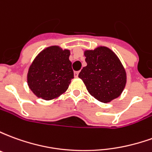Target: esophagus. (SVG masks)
<instances>
[{
  "instance_id": "1",
  "label": "esophagus",
  "mask_w": 152,
  "mask_h": 152,
  "mask_svg": "<svg viewBox=\"0 0 152 152\" xmlns=\"http://www.w3.org/2000/svg\"><path fill=\"white\" fill-rule=\"evenodd\" d=\"M78 75H79V72H74V76L75 77H78Z\"/></svg>"
}]
</instances>
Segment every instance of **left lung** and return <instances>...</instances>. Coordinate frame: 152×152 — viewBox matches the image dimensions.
I'll return each instance as SVG.
<instances>
[{
	"label": "left lung",
	"mask_w": 152,
	"mask_h": 152,
	"mask_svg": "<svg viewBox=\"0 0 152 152\" xmlns=\"http://www.w3.org/2000/svg\"><path fill=\"white\" fill-rule=\"evenodd\" d=\"M87 66L79 73L90 95L107 103L121 95L126 86L127 75L118 56L106 46L84 51Z\"/></svg>",
	"instance_id": "8db88e82"
}]
</instances>
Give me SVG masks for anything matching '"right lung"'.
Segmentation results:
<instances>
[{"label":"right lung","instance_id":"obj_1","mask_svg":"<svg viewBox=\"0 0 152 152\" xmlns=\"http://www.w3.org/2000/svg\"><path fill=\"white\" fill-rule=\"evenodd\" d=\"M70 53V50L52 45L37 55L27 76L28 87L37 97L50 101L66 92L74 78Z\"/></svg>","mask_w":152,"mask_h":152}]
</instances>
